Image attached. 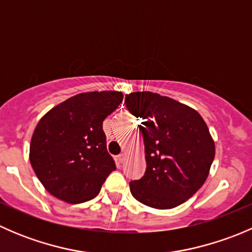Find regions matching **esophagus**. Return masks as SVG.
<instances>
[{"mask_svg":"<svg viewBox=\"0 0 252 252\" xmlns=\"http://www.w3.org/2000/svg\"><path fill=\"white\" fill-rule=\"evenodd\" d=\"M124 159H126V155H124V154H121V155H118V156H117V161H118L119 163H123Z\"/></svg>","mask_w":252,"mask_h":252,"instance_id":"esophagus-1","label":"esophagus"}]
</instances>
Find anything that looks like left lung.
<instances>
[{
    "label": "left lung",
    "instance_id": "8db88e82",
    "mask_svg": "<svg viewBox=\"0 0 252 252\" xmlns=\"http://www.w3.org/2000/svg\"><path fill=\"white\" fill-rule=\"evenodd\" d=\"M126 106L141 121L146 171L131 180L141 204L167 210L182 205L204 185L215 158V142L202 117L167 96L142 91L126 96Z\"/></svg>",
    "mask_w": 252,
    "mask_h": 252
}]
</instances>
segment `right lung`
<instances>
[{
  "label": "right lung",
  "mask_w": 252,
  "mask_h": 252,
  "mask_svg": "<svg viewBox=\"0 0 252 252\" xmlns=\"http://www.w3.org/2000/svg\"><path fill=\"white\" fill-rule=\"evenodd\" d=\"M123 101L119 91H93L68 98L37 123L30 163L45 189L80 204L94 199L116 163L106 147L102 122Z\"/></svg>",
  "instance_id": "add662e5"
}]
</instances>
